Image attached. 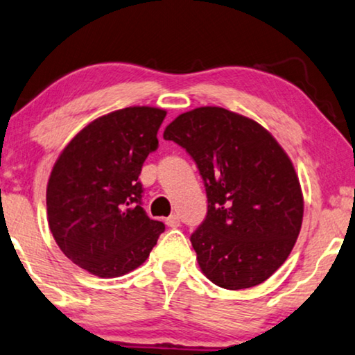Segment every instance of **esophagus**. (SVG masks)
<instances>
[{"label": "esophagus", "instance_id": "obj_1", "mask_svg": "<svg viewBox=\"0 0 355 355\" xmlns=\"http://www.w3.org/2000/svg\"><path fill=\"white\" fill-rule=\"evenodd\" d=\"M166 225L171 226V228H178V226H180L178 215H171L168 218H166Z\"/></svg>", "mask_w": 355, "mask_h": 355}]
</instances>
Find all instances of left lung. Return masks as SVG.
<instances>
[{"label": "left lung", "instance_id": "8db88e82", "mask_svg": "<svg viewBox=\"0 0 355 355\" xmlns=\"http://www.w3.org/2000/svg\"><path fill=\"white\" fill-rule=\"evenodd\" d=\"M198 164L207 193L191 244L204 276L228 290L250 288L287 260L303 223L295 167L261 124L220 107L177 116L164 130Z\"/></svg>", "mask_w": 355, "mask_h": 355}]
</instances>
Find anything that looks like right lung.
Listing matches in <instances>:
<instances>
[{
    "instance_id": "1",
    "label": "right lung",
    "mask_w": 355,
    "mask_h": 355,
    "mask_svg": "<svg viewBox=\"0 0 355 355\" xmlns=\"http://www.w3.org/2000/svg\"><path fill=\"white\" fill-rule=\"evenodd\" d=\"M167 111L129 107L94 119L73 137L52 167L47 221L68 260L102 279L146 261L164 232L141 207L139 175L157 148Z\"/></svg>"
}]
</instances>
